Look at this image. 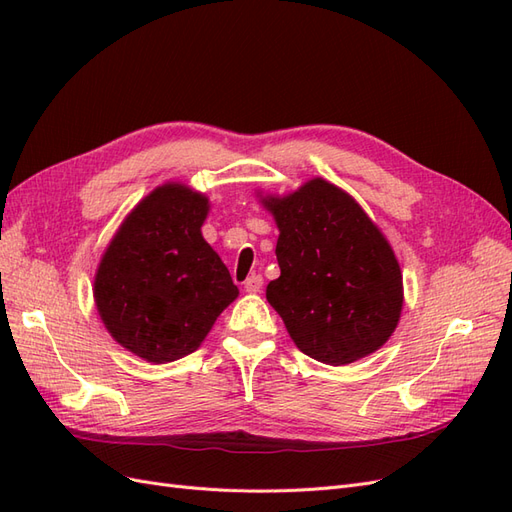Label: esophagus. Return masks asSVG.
Returning a JSON list of instances; mask_svg holds the SVG:
<instances>
[{
	"label": "esophagus",
	"mask_w": 512,
	"mask_h": 512,
	"mask_svg": "<svg viewBox=\"0 0 512 512\" xmlns=\"http://www.w3.org/2000/svg\"><path fill=\"white\" fill-rule=\"evenodd\" d=\"M243 288H245V292H260V288H262V275H250L247 277V280L243 282Z\"/></svg>",
	"instance_id": "esophagus-1"
}]
</instances>
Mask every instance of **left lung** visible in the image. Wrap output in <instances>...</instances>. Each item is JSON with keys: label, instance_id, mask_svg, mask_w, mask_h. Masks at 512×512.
<instances>
[{"label": "left lung", "instance_id": "left-lung-1", "mask_svg": "<svg viewBox=\"0 0 512 512\" xmlns=\"http://www.w3.org/2000/svg\"><path fill=\"white\" fill-rule=\"evenodd\" d=\"M280 228V277L267 301L297 348L327 365L378 350L395 331L404 290L397 258L354 198L324 179L262 200Z\"/></svg>", "mask_w": 512, "mask_h": 512}]
</instances>
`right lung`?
<instances>
[{"label": "right lung", "mask_w": 512, "mask_h": 512, "mask_svg": "<svg viewBox=\"0 0 512 512\" xmlns=\"http://www.w3.org/2000/svg\"><path fill=\"white\" fill-rule=\"evenodd\" d=\"M209 200L179 183L151 192L121 224L96 273V305L117 342L149 363L192 354L237 286L200 235Z\"/></svg>", "instance_id": "1"}]
</instances>
